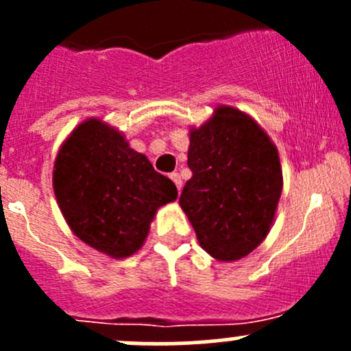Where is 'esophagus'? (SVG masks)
<instances>
[{
    "label": "esophagus",
    "mask_w": 351,
    "mask_h": 351,
    "mask_svg": "<svg viewBox=\"0 0 351 351\" xmlns=\"http://www.w3.org/2000/svg\"><path fill=\"white\" fill-rule=\"evenodd\" d=\"M169 178L173 180V183H175V185H176V189H178V192H180V190H182V185H183V182H182V176H180L178 173H171V175H169Z\"/></svg>",
    "instance_id": "obj_1"
}]
</instances>
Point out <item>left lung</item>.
I'll use <instances>...</instances> for the list:
<instances>
[{
	"mask_svg": "<svg viewBox=\"0 0 351 351\" xmlns=\"http://www.w3.org/2000/svg\"><path fill=\"white\" fill-rule=\"evenodd\" d=\"M189 168L180 205L200 246L221 261L250 254L267 238L282 193L277 147L246 113L219 107L190 130Z\"/></svg>",
	"mask_w": 351,
	"mask_h": 351,
	"instance_id": "8db88e82",
	"label": "left lung"
}]
</instances>
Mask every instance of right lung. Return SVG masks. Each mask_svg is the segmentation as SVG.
Returning <instances> with one entry per match:
<instances>
[{"instance_id": "obj_1", "label": "right lung", "mask_w": 351, "mask_h": 351, "mask_svg": "<svg viewBox=\"0 0 351 351\" xmlns=\"http://www.w3.org/2000/svg\"><path fill=\"white\" fill-rule=\"evenodd\" d=\"M54 168L56 198L69 228L112 258L136 253L156 210L178 197L171 180L97 119L71 134Z\"/></svg>"}]
</instances>
